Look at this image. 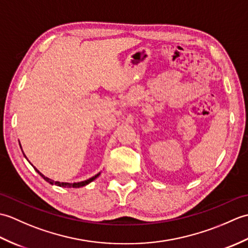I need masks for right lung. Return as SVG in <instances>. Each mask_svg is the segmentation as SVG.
Here are the masks:
<instances>
[{
	"label": "right lung",
	"instance_id": "add662e5",
	"mask_svg": "<svg viewBox=\"0 0 248 248\" xmlns=\"http://www.w3.org/2000/svg\"><path fill=\"white\" fill-rule=\"evenodd\" d=\"M21 150H22V148H21ZM23 152V151H22ZM24 155V154H23ZM24 156H25V155H24ZM26 157V156H25ZM35 168V167H34ZM36 170V171L39 173V175L43 177L45 180L46 181V182H49L50 184H55V186H62V187H81V186H86V184H88V183H91L92 181H93L94 179H96L97 177H99V175H100V172L99 173H97V175H94L93 177H92V178H89V179H87V180H85V181H81V182H75V183H68V182H60V181H54V180H51V179H49L48 177H45L43 173H41L38 170H37V168H35Z\"/></svg>",
	"mask_w": 248,
	"mask_h": 248
}]
</instances>
